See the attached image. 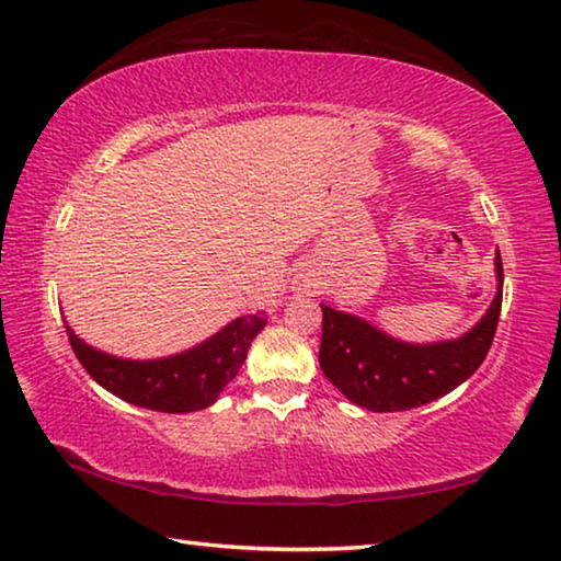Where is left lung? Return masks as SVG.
<instances>
[{
	"instance_id": "obj_1",
	"label": "left lung",
	"mask_w": 561,
	"mask_h": 561,
	"mask_svg": "<svg viewBox=\"0 0 561 561\" xmlns=\"http://www.w3.org/2000/svg\"><path fill=\"white\" fill-rule=\"evenodd\" d=\"M496 279L499 291L483 320L463 337L436 345L398 342L360 317L322 305V373L347 400L375 413L411 411L446 396L479 370L494 342L504 295L499 252Z\"/></svg>"
}]
</instances>
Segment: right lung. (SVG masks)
<instances>
[{
  "mask_svg": "<svg viewBox=\"0 0 561 561\" xmlns=\"http://www.w3.org/2000/svg\"><path fill=\"white\" fill-rule=\"evenodd\" d=\"M266 320L259 314L237 317L211 340L188 353L163 357V360H121L100 350L88 347L78 334L67 328L72 353L85 367L90 378L100 382L125 403L158 413L204 411L219 398V392L237 378L241 363L247 360L249 345Z\"/></svg>",
  "mask_w": 561,
  "mask_h": 561,
  "instance_id": "obj_1",
  "label": "right lung"
}]
</instances>
